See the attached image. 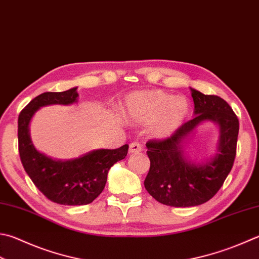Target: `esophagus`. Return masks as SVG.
Listing matches in <instances>:
<instances>
[{
	"mask_svg": "<svg viewBox=\"0 0 259 259\" xmlns=\"http://www.w3.org/2000/svg\"><path fill=\"white\" fill-rule=\"evenodd\" d=\"M142 151V144L139 142H132L130 144V152L131 153H138Z\"/></svg>",
	"mask_w": 259,
	"mask_h": 259,
	"instance_id": "obj_1",
	"label": "esophagus"
}]
</instances>
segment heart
<instances>
[{
    "mask_svg": "<svg viewBox=\"0 0 259 259\" xmlns=\"http://www.w3.org/2000/svg\"><path fill=\"white\" fill-rule=\"evenodd\" d=\"M125 106L134 121H154V134L161 138L178 131L190 113V104L185 97H174L161 90L134 92L126 98Z\"/></svg>",
    "mask_w": 259,
    "mask_h": 259,
    "instance_id": "obj_1",
    "label": "heart"
}]
</instances>
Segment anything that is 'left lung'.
Listing matches in <instances>:
<instances>
[{
  "instance_id": "obj_1",
  "label": "left lung",
  "mask_w": 259,
  "mask_h": 259,
  "mask_svg": "<svg viewBox=\"0 0 259 259\" xmlns=\"http://www.w3.org/2000/svg\"><path fill=\"white\" fill-rule=\"evenodd\" d=\"M195 105L193 119L167 139L146 143L150 169L145 189L158 202L168 206H197L209 201L231 171L236 158L239 120L226 100L192 89ZM209 120L221 127L218 153L206 163L195 165L182 155L181 143L202 122Z\"/></svg>"
}]
</instances>
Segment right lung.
<instances>
[{"mask_svg":"<svg viewBox=\"0 0 259 259\" xmlns=\"http://www.w3.org/2000/svg\"><path fill=\"white\" fill-rule=\"evenodd\" d=\"M76 88L63 92H44L21 110L18 118L19 153L24 170L35 186L62 205H85L94 202L105 188L109 169L127 155L128 145L115 150L100 149L80 158L61 161L46 157L35 149L29 136V123L44 106L76 102Z\"/></svg>","mask_w":259,"mask_h":259,"instance_id":"right-lung-1","label":"right lung"}]
</instances>
